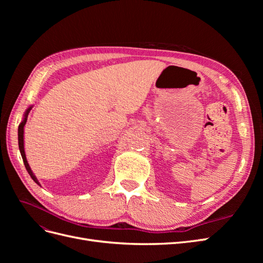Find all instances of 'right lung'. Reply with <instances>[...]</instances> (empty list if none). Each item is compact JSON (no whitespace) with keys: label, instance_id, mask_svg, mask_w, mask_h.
I'll return each mask as SVG.
<instances>
[{"label":"right lung","instance_id":"right-lung-1","mask_svg":"<svg viewBox=\"0 0 263 263\" xmlns=\"http://www.w3.org/2000/svg\"><path fill=\"white\" fill-rule=\"evenodd\" d=\"M31 108H33V105L29 106V107L26 109V112L24 113L23 121H22V123H21L20 126H18V148H20V151H21V155H22V158H23L24 164H25V168H26L27 172L29 173L30 178L33 179V180L37 183L38 185H41V183H39V181L37 180V178H36V176L34 174V172L31 171V169H30V166H29V164H28V162H27V159H26L25 149H24V126H25V124H26V122H27V117H28V114H29Z\"/></svg>","mask_w":263,"mask_h":263}]
</instances>
